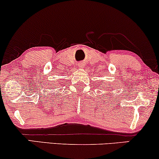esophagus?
I'll return each mask as SVG.
<instances>
[{
    "instance_id": "34e87169",
    "label": "esophagus",
    "mask_w": 159,
    "mask_h": 159,
    "mask_svg": "<svg viewBox=\"0 0 159 159\" xmlns=\"http://www.w3.org/2000/svg\"><path fill=\"white\" fill-rule=\"evenodd\" d=\"M84 66V65L83 63H80V64H78V66H79V67H81H81L83 68Z\"/></svg>"
}]
</instances>
